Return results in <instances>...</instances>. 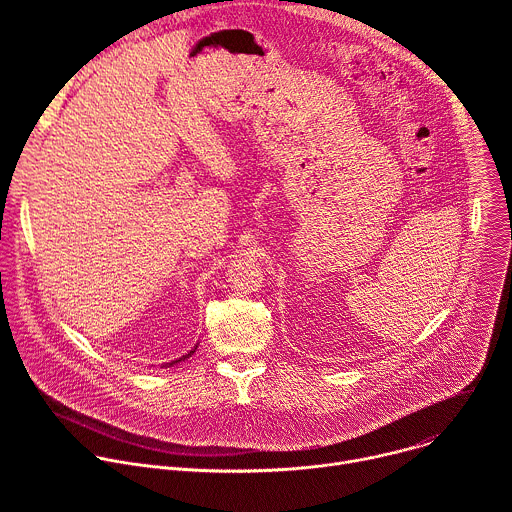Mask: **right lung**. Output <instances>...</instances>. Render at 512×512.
I'll return each mask as SVG.
<instances>
[{
    "label": "right lung",
    "mask_w": 512,
    "mask_h": 512,
    "mask_svg": "<svg viewBox=\"0 0 512 512\" xmlns=\"http://www.w3.org/2000/svg\"><path fill=\"white\" fill-rule=\"evenodd\" d=\"M196 348H198V346H194V348H192L188 354H184V356H180V358H176V360H172V362H166V367H174V364H178V362H182V360L190 358V356L196 352Z\"/></svg>",
    "instance_id": "add662e5"
}]
</instances>
